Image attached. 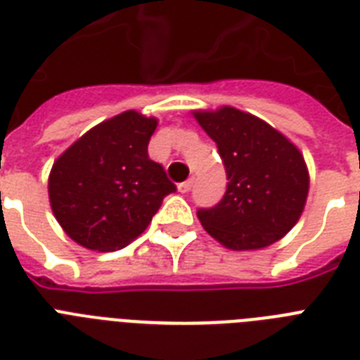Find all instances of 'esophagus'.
I'll return each instance as SVG.
<instances>
[{"label": "esophagus", "mask_w": 360, "mask_h": 360, "mask_svg": "<svg viewBox=\"0 0 360 360\" xmlns=\"http://www.w3.org/2000/svg\"><path fill=\"white\" fill-rule=\"evenodd\" d=\"M192 183H194V181H192V179L185 181V183H179V185H177V191H179L181 194H186V192H191Z\"/></svg>", "instance_id": "34e87169"}]
</instances>
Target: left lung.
<instances>
[{
    "mask_svg": "<svg viewBox=\"0 0 360 360\" xmlns=\"http://www.w3.org/2000/svg\"><path fill=\"white\" fill-rule=\"evenodd\" d=\"M194 117L219 147L228 175L224 198L200 209L203 230L231 250H259L280 240L301 219L308 168L282 132L233 106L196 110Z\"/></svg>",
    "mask_w": 360,
    "mask_h": 360,
    "instance_id": "1",
    "label": "left lung"
}]
</instances>
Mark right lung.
<instances>
[{"label": "right lung", "mask_w": 360, "mask_h": 360, "mask_svg": "<svg viewBox=\"0 0 360 360\" xmlns=\"http://www.w3.org/2000/svg\"><path fill=\"white\" fill-rule=\"evenodd\" d=\"M157 117L127 110L98 123L53 162L50 207L70 239L112 252L141 236L175 185L147 155Z\"/></svg>", "instance_id": "right-lung-1"}]
</instances>
